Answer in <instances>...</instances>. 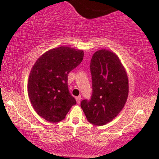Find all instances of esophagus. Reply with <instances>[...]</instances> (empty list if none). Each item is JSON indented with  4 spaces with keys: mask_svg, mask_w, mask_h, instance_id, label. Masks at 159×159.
<instances>
[{
    "mask_svg": "<svg viewBox=\"0 0 159 159\" xmlns=\"http://www.w3.org/2000/svg\"><path fill=\"white\" fill-rule=\"evenodd\" d=\"M75 98H76V101H77L78 104H80V103H81V96H77V97H76Z\"/></svg>",
    "mask_w": 159,
    "mask_h": 159,
    "instance_id": "1",
    "label": "esophagus"
}]
</instances>
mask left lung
<instances>
[{
    "label": "left lung",
    "mask_w": 159,
    "mask_h": 159,
    "mask_svg": "<svg viewBox=\"0 0 159 159\" xmlns=\"http://www.w3.org/2000/svg\"><path fill=\"white\" fill-rule=\"evenodd\" d=\"M93 94L81 107L87 120L96 125L107 124L123 110L129 95L126 71L115 53L106 49L93 54L90 61Z\"/></svg>",
    "instance_id": "obj_1"
}]
</instances>
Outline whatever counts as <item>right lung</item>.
I'll list each match as a JSON object with an SVG mask.
<instances>
[{
  "mask_svg": "<svg viewBox=\"0 0 159 159\" xmlns=\"http://www.w3.org/2000/svg\"><path fill=\"white\" fill-rule=\"evenodd\" d=\"M83 57L82 50L61 46L38 58L29 75L27 92L39 116L51 123H57L75 105L68 89V74L81 63Z\"/></svg>",
  "mask_w": 159,
  "mask_h": 159,
  "instance_id": "right-lung-1",
  "label": "right lung"
}]
</instances>
